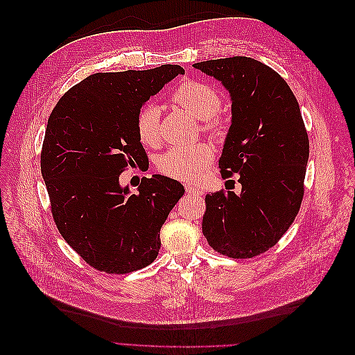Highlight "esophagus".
Returning <instances> with one entry per match:
<instances>
[{
    "instance_id": "obj_1",
    "label": "esophagus",
    "mask_w": 355,
    "mask_h": 355,
    "mask_svg": "<svg viewBox=\"0 0 355 355\" xmlns=\"http://www.w3.org/2000/svg\"><path fill=\"white\" fill-rule=\"evenodd\" d=\"M185 191H187V194H189V196L202 197V191L200 188L192 187V185H185Z\"/></svg>"
}]
</instances>
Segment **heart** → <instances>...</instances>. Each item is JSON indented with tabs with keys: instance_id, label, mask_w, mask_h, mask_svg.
<instances>
[{
	"instance_id": "heart-1",
	"label": "heart",
	"mask_w": 355,
	"mask_h": 355,
	"mask_svg": "<svg viewBox=\"0 0 355 355\" xmlns=\"http://www.w3.org/2000/svg\"><path fill=\"white\" fill-rule=\"evenodd\" d=\"M175 103L182 106L191 115L202 123V128L210 136L219 137L225 132L223 118L218 115L222 98L210 84L189 80L182 83L171 94ZM136 133L139 141L146 146L159 144V108L154 103H146L136 115ZM213 161L211 148L206 144L192 146H173L158 158L161 173L184 182H197Z\"/></svg>"
}]
</instances>
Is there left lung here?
Listing matches in <instances>:
<instances>
[{"mask_svg":"<svg viewBox=\"0 0 355 355\" xmlns=\"http://www.w3.org/2000/svg\"><path fill=\"white\" fill-rule=\"evenodd\" d=\"M231 94L232 120L219 168L240 175L241 194L206 196L202 234L232 259L270 250L293 223L304 198L308 133L287 83L262 62L245 56L194 63Z\"/></svg>","mask_w":355,"mask_h":355,"instance_id":"8db88e82","label":"left lung"}]
</instances>
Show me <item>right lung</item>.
I'll list each match as a JSON object with an SVG mask.
<instances>
[{"label":"right lung","instance_id":"add662e5","mask_svg":"<svg viewBox=\"0 0 355 355\" xmlns=\"http://www.w3.org/2000/svg\"><path fill=\"white\" fill-rule=\"evenodd\" d=\"M179 65L98 72L75 84L49 116L41 175L62 237L94 270L127 274L153 263L159 230L185 194L178 180L142 178L137 194L120 175L148 155L136 133L142 105L176 75Z\"/></svg>","mask_w":355,"mask_h":355}]
</instances>
